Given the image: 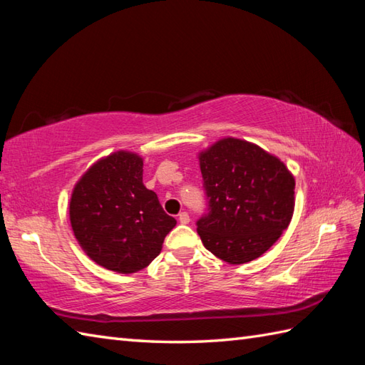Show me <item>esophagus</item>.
<instances>
[{"instance_id":"esophagus-1","label":"esophagus","mask_w":365,"mask_h":365,"mask_svg":"<svg viewBox=\"0 0 365 365\" xmlns=\"http://www.w3.org/2000/svg\"><path fill=\"white\" fill-rule=\"evenodd\" d=\"M178 221L182 224H188L190 222V215L187 212H180L178 213Z\"/></svg>"}]
</instances>
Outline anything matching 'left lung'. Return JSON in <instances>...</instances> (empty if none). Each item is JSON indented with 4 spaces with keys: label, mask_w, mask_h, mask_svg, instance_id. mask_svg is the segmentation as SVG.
Instances as JSON below:
<instances>
[{
    "label": "left lung",
    "mask_w": 365,
    "mask_h": 365,
    "mask_svg": "<svg viewBox=\"0 0 365 365\" xmlns=\"http://www.w3.org/2000/svg\"><path fill=\"white\" fill-rule=\"evenodd\" d=\"M207 199L197 234L216 257L232 265L268 251L289 227L294 178L259 145L226 138L200 153Z\"/></svg>",
    "instance_id": "left-lung-1"
}]
</instances>
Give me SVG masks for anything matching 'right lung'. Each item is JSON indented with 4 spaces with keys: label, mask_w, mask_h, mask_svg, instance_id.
Segmentation results:
<instances>
[{
    "label": "right lung",
    "mask_w": 365,
    "mask_h": 365,
    "mask_svg": "<svg viewBox=\"0 0 365 365\" xmlns=\"http://www.w3.org/2000/svg\"><path fill=\"white\" fill-rule=\"evenodd\" d=\"M71 222L92 260L123 274L149 265L177 224L144 187L143 158L122 150L96 163L75 185Z\"/></svg>",
    "instance_id": "obj_1"
}]
</instances>
